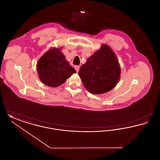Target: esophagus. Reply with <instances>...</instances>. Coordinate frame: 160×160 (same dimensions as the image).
I'll list each match as a JSON object with an SVG mask.
<instances>
[{"mask_svg":"<svg viewBox=\"0 0 160 160\" xmlns=\"http://www.w3.org/2000/svg\"><path fill=\"white\" fill-rule=\"evenodd\" d=\"M74 68H75V69L76 70L77 72H78V71H79V69H80V66H78V65H77V66H75V67H74Z\"/></svg>","mask_w":160,"mask_h":160,"instance_id":"esophagus-1","label":"esophagus"}]
</instances>
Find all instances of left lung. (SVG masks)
<instances>
[{"instance_id": "obj_1", "label": "left lung", "mask_w": 160, "mask_h": 160, "mask_svg": "<svg viewBox=\"0 0 160 160\" xmlns=\"http://www.w3.org/2000/svg\"><path fill=\"white\" fill-rule=\"evenodd\" d=\"M78 75L88 91L102 94L116 86L121 76V67L113 50L104 44L81 67Z\"/></svg>"}]
</instances>
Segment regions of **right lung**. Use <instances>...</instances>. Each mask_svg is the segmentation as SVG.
I'll list each match as a JSON object with an SVG mask.
<instances>
[{"label": "right lung", "mask_w": 160, "mask_h": 160, "mask_svg": "<svg viewBox=\"0 0 160 160\" xmlns=\"http://www.w3.org/2000/svg\"><path fill=\"white\" fill-rule=\"evenodd\" d=\"M37 69L40 80L52 88L62 84L76 72L66 61L61 48H51L42 56L37 62Z\"/></svg>", "instance_id": "1"}]
</instances>
